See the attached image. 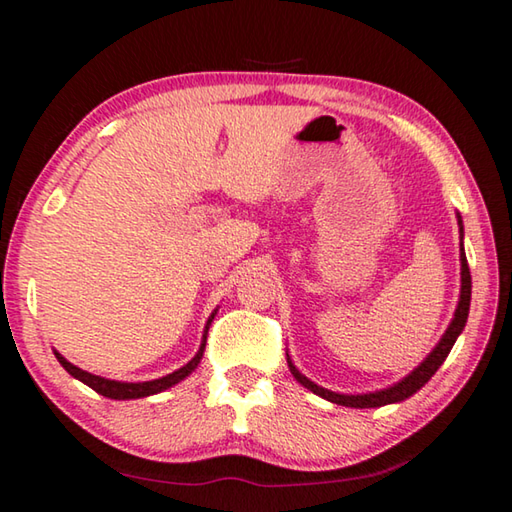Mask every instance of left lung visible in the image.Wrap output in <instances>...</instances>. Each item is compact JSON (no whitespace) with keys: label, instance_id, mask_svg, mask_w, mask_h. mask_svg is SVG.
Returning a JSON list of instances; mask_svg holds the SVG:
<instances>
[{"label":"left lung","instance_id":"1","mask_svg":"<svg viewBox=\"0 0 512 512\" xmlns=\"http://www.w3.org/2000/svg\"><path fill=\"white\" fill-rule=\"evenodd\" d=\"M458 219V232H461V296H458V305L454 311V318L449 327L445 329L443 339L436 343V348H433L424 361L420 363L418 368H413L409 375L404 379L397 381V384L388 386V388H381V391H372V393H357V395H345V393H334V391H327V388L318 386L316 381L307 379L302 372L296 368V363L291 361L289 352H287V363H289V370L291 375L296 377V381H300L302 386L307 388L318 397H323V400L332 402V404H339V406H350V409H377V406H386V404H397V402H404L409 400L411 395H415L420 391V388L427 384V381L436 375V370L443 366V361L447 359V354L452 352L454 343L461 332L465 329L467 323V314H470V300H472V275H470V266H467V257H465V248H463V219L461 214H456Z\"/></svg>","mask_w":512,"mask_h":512}]
</instances>
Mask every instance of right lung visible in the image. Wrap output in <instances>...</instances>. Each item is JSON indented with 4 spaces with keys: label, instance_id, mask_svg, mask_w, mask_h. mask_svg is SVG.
<instances>
[{
    "label": "right lung",
    "instance_id": "right-lung-1",
    "mask_svg": "<svg viewBox=\"0 0 512 512\" xmlns=\"http://www.w3.org/2000/svg\"><path fill=\"white\" fill-rule=\"evenodd\" d=\"M214 309L210 318H207L205 323V329H203V339H201V348H198V352L192 357V361H187L183 368L173 370L169 372V375H164L160 379H151V381H117V379H106L101 375H92V372L88 370H81L79 366H74V363H69L63 354H60L58 350H54L56 359L60 361V366H63L69 375H72L74 379L83 381L85 386H90L92 391H97L99 395L103 397H110V400H140V397H149V395H158L162 391H167V388L176 386L178 381H183L185 377L192 375V372L198 368V363H201L203 359V352H205V343H207V329H210L212 320L216 316Z\"/></svg>",
    "mask_w": 512,
    "mask_h": 512
}]
</instances>
